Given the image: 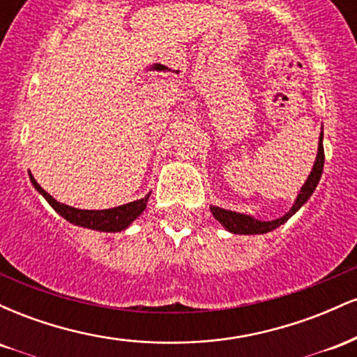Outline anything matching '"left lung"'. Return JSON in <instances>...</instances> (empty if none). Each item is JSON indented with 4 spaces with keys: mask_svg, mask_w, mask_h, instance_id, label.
<instances>
[{
    "mask_svg": "<svg viewBox=\"0 0 357 357\" xmlns=\"http://www.w3.org/2000/svg\"><path fill=\"white\" fill-rule=\"evenodd\" d=\"M322 136H324V134L321 132V137H319L317 158H315L312 171H310L309 178H307V181H305L304 186L301 188V192H298V196H297L296 203H294V206L290 208V211L285 213V215L282 216V218L272 220V221H260V220L253 218V216L243 215V213H235V211L223 210V208H218V206H210L213 216H215V218L218 220L220 223L223 225V227L227 228L228 231L238 233V235H258V233H267V231L275 230V228L280 227V225H284L285 221L289 220L290 216L294 215V213L298 211V208H301L302 204H304L307 199H309L310 196H312L314 190H315V188H317L319 179H321L322 169H324Z\"/></svg>",
    "mask_w": 357,
    "mask_h": 357,
    "instance_id": "8db88e82",
    "label": "left lung"
}]
</instances>
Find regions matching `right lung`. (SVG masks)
<instances>
[{
    "mask_svg": "<svg viewBox=\"0 0 357 357\" xmlns=\"http://www.w3.org/2000/svg\"><path fill=\"white\" fill-rule=\"evenodd\" d=\"M30 179L31 183H33L35 190L42 192L43 198L50 203V206L59 213V215H61L65 220L70 221L73 225H79V227L90 228V230H97V231L114 233V231L126 230V228L146 210L147 199H149V195H147L142 199H137V202H130L127 204H122V206L110 208V210H97V211L79 210V208H72V206H67V204L56 202L53 196L48 195V192L35 181V178L31 174H30Z\"/></svg>",
    "mask_w": 357,
    "mask_h": 357,
    "instance_id": "right-lung-1",
    "label": "right lung"
}]
</instances>
